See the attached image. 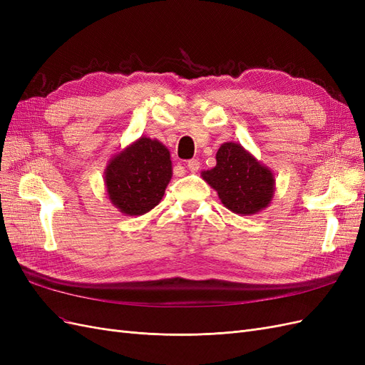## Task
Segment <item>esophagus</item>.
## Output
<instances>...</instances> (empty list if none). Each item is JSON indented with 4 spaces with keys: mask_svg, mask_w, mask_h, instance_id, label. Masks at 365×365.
I'll use <instances>...</instances> for the list:
<instances>
[{
    "mask_svg": "<svg viewBox=\"0 0 365 365\" xmlns=\"http://www.w3.org/2000/svg\"><path fill=\"white\" fill-rule=\"evenodd\" d=\"M200 160H196V158H193V160H189L187 161V168H189V170L190 172H196L197 169H200Z\"/></svg>",
    "mask_w": 365,
    "mask_h": 365,
    "instance_id": "34e87169",
    "label": "esophagus"
}]
</instances>
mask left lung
<instances>
[{
	"label": "left lung",
	"instance_id": "1",
	"mask_svg": "<svg viewBox=\"0 0 365 365\" xmlns=\"http://www.w3.org/2000/svg\"><path fill=\"white\" fill-rule=\"evenodd\" d=\"M217 192L220 202L240 216L256 215L267 208L275 192V178L268 165L239 143L227 141L216 153V165L201 173Z\"/></svg>",
	"mask_w": 365,
	"mask_h": 365
}]
</instances>
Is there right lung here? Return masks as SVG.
I'll list each match as a JSON object with an SVG mask.
<instances>
[{"instance_id": "1", "label": "right lung", "mask_w": 365, "mask_h": 365, "mask_svg": "<svg viewBox=\"0 0 365 365\" xmlns=\"http://www.w3.org/2000/svg\"><path fill=\"white\" fill-rule=\"evenodd\" d=\"M170 152L157 138L140 137L108 161L109 201L126 216H141L163 200L172 180Z\"/></svg>"}]
</instances>
